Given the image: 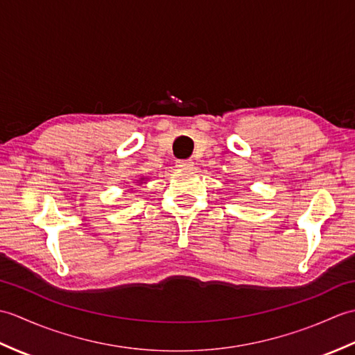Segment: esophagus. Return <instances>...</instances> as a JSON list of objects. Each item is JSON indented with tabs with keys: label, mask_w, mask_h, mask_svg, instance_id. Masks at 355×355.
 Wrapping results in <instances>:
<instances>
[{
	"label": "esophagus",
	"mask_w": 355,
	"mask_h": 355,
	"mask_svg": "<svg viewBox=\"0 0 355 355\" xmlns=\"http://www.w3.org/2000/svg\"><path fill=\"white\" fill-rule=\"evenodd\" d=\"M192 166H193L192 160H178L177 162V168H180V169H191Z\"/></svg>",
	"instance_id": "esophagus-1"
}]
</instances>
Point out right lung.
<instances>
[{
  "instance_id": "add662e5",
  "label": "right lung",
  "mask_w": 355,
  "mask_h": 355,
  "mask_svg": "<svg viewBox=\"0 0 355 355\" xmlns=\"http://www.w3.org/2000/svg\"><path fill=\"white\" fill-rule=\"evenodd\" d=\"M134 182H137L139 184H141L143 182H145V177H141V178H139V180H134ZM132 191V189H131Z\"/></svg>"
}]
</instances>
